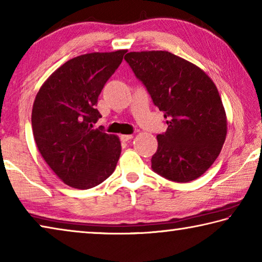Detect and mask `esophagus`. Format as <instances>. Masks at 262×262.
<instances>
[{"label":"esophagus","mask_w":262,"mask_h":262,"mask_svg":"<svg viewBox=\"0 0 262 262\" xmlns=\"http://www.w3.org/2000/svg\"><path fill=\"white\" fill-rule=\"evenodd\" d=\"M120 139L123 142H128V141H130L133 139V135H121Z\"/></svg>","instance_id":"1"}]
</instances>
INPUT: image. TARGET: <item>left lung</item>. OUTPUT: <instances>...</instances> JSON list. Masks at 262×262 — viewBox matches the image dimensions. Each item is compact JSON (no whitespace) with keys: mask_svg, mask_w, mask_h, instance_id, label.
<instances>
[{"mask_svg":"<svg viewBox=\"0 0 262 262\" xmlns=\"http://www.w3.org/2000/svg\"><path fill=\"white\" fill-rule=\"evenodd\" d=\"M125 60L164 113L151 168L163 178L188 183L209 168L223 147L227 117L217 88L196 66L165 51L130 52Z\"/></svg>","mask_w":262,"mask_h":262,"instance_id":"left-lung-1","label":"left lung"}]
</instances>
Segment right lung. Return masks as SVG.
<instances>
[{
	"instance_id": "1",
	"label": "right lung",
	"mask_w": 262,
	"mask_h": 262,
	"mask_svg": "<svg viewBox=\"0 0 262 262\" xmlns=\"http://www.w3.org/2000/svg\"><path fill=\"white\" fill-rule=\"evenodd\" d=\"M127 51L90 53L66 62L42 84L32 108L34 141L42 158L66 185L88 189L113 173L120 141L95 129L96 108L106 82Z\"/></svg>"
}]
</instances>
